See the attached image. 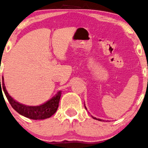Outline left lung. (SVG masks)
Here are the masks:
<instances>
[{"label": "left lung", "instance_id": "left-lung-1", "mask_svg": "<svg viewBox=\"0 0 148 148\" xmlns=\"http://www.w3.org/2000/svg\"><path fill=\"white\" fill-rule=\"evenodd\" d=\"M85 105V104H84ZM85 108H86V110H87V109H86V106H85ZM92 117H93L94 119H95V120H99V121H103V122H105V120H102V119H99V118H97V117H93V116L92 115ZM107 121H110V120H106V122H107Z\"/></svg>", "mask_w": 148, "mask_h": 148}]
</instances>
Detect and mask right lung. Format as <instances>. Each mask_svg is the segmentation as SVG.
I'll return each instance as SVG.
<instances>
[{"label": "right lung", "instance_id": "add662e5", "mask_svg": "<svg viewBox=\"0 0 148 148\" xmlns=\"http://www.w3.org/2000/svg\"><path fill=\"white\" fill-rule=\"evenodd\" d=\"M0 86L1 92H2V90L1 89V88H2L5 97L8 99L12 107L20 114L27 117V118L32 119V120H44V119L51 117L57 110L61 95H62V91H59L53 97L46 101V102L43 103L42 104L37 106H30L17 102L16 99H13L10 96L5 88L3 77L2 78V84H0Z\"/></svg>", "mask_w": 148, "mask_h": 148}]
</instances>
